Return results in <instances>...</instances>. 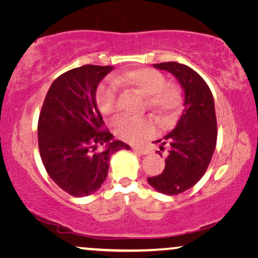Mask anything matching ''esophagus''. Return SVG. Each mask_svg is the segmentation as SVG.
<instances>
[{
	"label": "esophagus",
	"instance_id": "esophagus-1",
	"mask_svg": "<svg viewBox=\"0 0 258 258\" xmlns=\"http://www.w3.org/2000/svg\"><path fill=\"white\" fill-rule=\"evenodd\" d=\"M133 150L142 155H148L150 153L149 149H147V148H142V147H133Z\"/></svg>",
	"mask_w": 258,
	"mask_h": 258
}]
</instances>
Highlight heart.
<instances>
[{
	"instance_id": "heart-1",
	"label": "heart",
	"mask_w": 258,
	"mask_h": 258,
	"mask_svg": "<svg viewBox=\"0 0 258 258\" xmlns=\"http://www.w3.org/2000/svg\"><path fill=\"white\" fill-rule=\"evenodd\" d=\"M146 97L147 107L162 121L170 122L181 105V91L174 84H168L161 72L151 68H137L123 73L114 79ZM115 83L105 82L97 88L96 104L104 116H112L118 110V94ZM116 135L132 143H140L154 136L157 126L150 117H119L112 122Z\"/></svg>"
}]
</instances>
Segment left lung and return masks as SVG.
<instances>
[{"label":"left lung","mask_w":258,"mask_h":258,"mask_svg":"<svg viewBox=\"0 0 258 258\" xmlns=\"http://www.w3.org/2000/svg\"><path fill=\"white\" fill-rule=\"evenodd\" d=\"M172 74L184 90V108L172 132L163 137L161 149L168 147L162 174L148 178L158 192L178 195L196 184L208 169L217 141L214 97L202 77L188 66L177 62L154 64Z\"/></svg>","instance_id":"obj_1"}]
</instances>
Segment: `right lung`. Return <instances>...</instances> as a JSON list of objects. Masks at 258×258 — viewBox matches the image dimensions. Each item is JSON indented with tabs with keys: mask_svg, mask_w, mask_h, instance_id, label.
<instances>
[{
	"mask_svg": "<svg viewBox=\"0 0 258 258\" xmlns=\"http://www.w3.org/2000/svg\"><path fill=\"white\" fill-rule=\"evenodd\" d=\"M114 67L86 64L58 76L49 88L38 118V149L50 178L75 197L97 191L112 154L130 147L104 125L96 104L98 83ZM100 145L104 147L97 151Z\"/></svg>",
	"mask_w": 258,
	"mask_h": 258,
	"instance_id": "add662e5",
	"label": "right lung"
}]
</instances>
